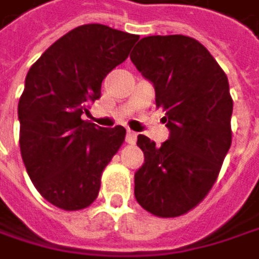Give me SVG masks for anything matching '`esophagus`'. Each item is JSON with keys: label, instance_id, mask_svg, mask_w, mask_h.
I'll use <instances>...</instances> for the list:
<instances>
[{"label": "esophagus", "instance_id": "34e87169", "mask_svg": "<svg viewBox=\"0 0 259 259\" xmlns=\"http://www.w3.org/2000/svg\"><path fill=\"white\" fill-rule=\"evenodd\" d=\"M136 139H137V133L128 130V131H126V142L133 145V143H136Z\"/></svg>", "mask_w": 259, "mask_h": 259}]
</instances>
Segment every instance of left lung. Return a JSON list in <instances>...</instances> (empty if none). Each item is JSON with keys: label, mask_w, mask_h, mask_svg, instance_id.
Instances as JSON below:
<instances>
[{"label": "left lung", "mask_w": 259, "mask_h": 259, "mask_svg": "<svg viewBox=\"0 0 259 259\" xmlns=\"http://www.w3.org/2000/svg\"><path fill=\"white\" fill-rule=\"evenodd\" d=\"M130 58L154 85L169 130L161 146L137 137L145 161L134 174V195L152 215L179 217L206 197L231 148L228 76L204 46L183 35L142 38Z\"/></svg>", "instance_id": "left-lung-1"}]
</instances>
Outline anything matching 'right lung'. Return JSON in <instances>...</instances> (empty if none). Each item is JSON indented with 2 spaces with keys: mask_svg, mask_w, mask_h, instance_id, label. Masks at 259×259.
Here are the masks:
<instances>
[{
  "mask_svg": "<svg viewBox=\"0 0 259 259\" xmlns=\"http://www.w3.org/2000/svg\"><path fill=\"white\" fill-rule=\"evenodd\" d=\"M137 39L102 24L80 25L52 44L25 76L18 104L21 155L38 192L56 207L79 210L98 198L102 171L126 131L80 116Z\"/></svg>",
  "mask_w": 259,
  "mask_h": 259,
  "instance_id": "right-lung-1",
  "label": "right lung"
}]
</instances>
